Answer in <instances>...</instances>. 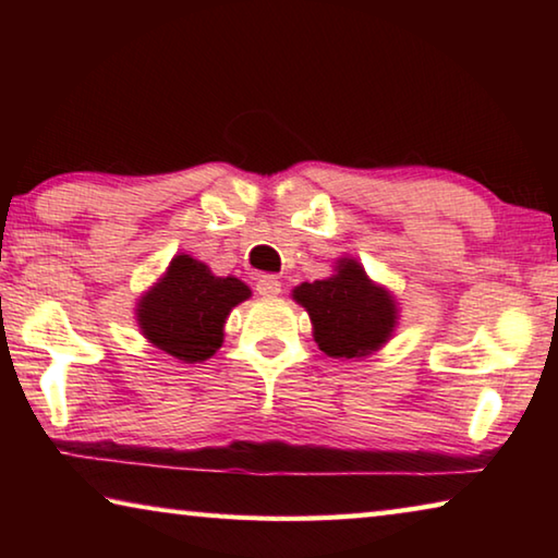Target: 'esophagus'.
Wrapping results in <instances>:
<instances>
[{
    "label": "esophagus",
    "instance_id": "1",
    "mask_svg": "<svg viewBox=\"0 0 558 558\" xmlns=\"http://www.w3.org/2000/svg\"><path fill=\"white\" fill-rule=\"evenodd\" d=\"M280 280L276 278V276H260L258 278V282H256V290H258V295H263V298H276L278 292H280Z\"/></svg>",
    "mask_w": 558,
    "mask_h": 558
}]
</instances>
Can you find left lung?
Returning <instances> with one entry per match:
<instances>
[{"mask_svg":"<svg viewBox=\"0 0 558 558\" xmlns=\"http://www.w3.org/2000/svg\"><path fill=\"white\" fill-rule=\"evenodd\" d=\"M313 319L315 342L327 356L359 359L389 342L399 310L391 292L376 286L354 258H339L335 276L292 290Z\"/></svg>","mask_w":558,"mask_h":558,"instance_id":"1","label":"left lung"}]
</instances>
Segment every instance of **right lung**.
I'll list each match as a JSON object with an SVG mask.
<instances>
[{"label":"right lung","instance_id":"1","mask_svg":"<svg viewBox=\"0 0 558 558\" xmlns=\"http://www.w3.org/2000/svg\"><path fill=\"white\" fill-rule=\"evenodd\" d=\"M245 298H251L245 282L214 276L209 266L182 253L137 302V325L149 344L174 359L206 362L223 342L226 317Z\"/></svg>","mask_w":558,"mask_h":558}]
</instances>
